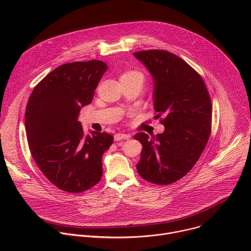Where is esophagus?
Returning a JSON list of instances; mask_svg holds the SVG:
<instances>
[{
  "label": "esophagus",
  "instance_id": "34e87169",
  "mask_svg": "<svg viewBox=\"0 0 251 251\" xmlns=\"http://www.w3.org/2000/svg\"><path fill=\"white\" fill-rule=\"evenodd\" d=\"M131 136L129 134H123V133H117L114 135V140L115 141H120V140H127Z\"/></svg>",
  "mask_w": 251,
  "mask_h": 251
}]
</instances>
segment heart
I'll use <instances>...</instances> for the list:
<instances>
[{
    "label": "heart",
    "instance_id": "1",
    "mask_svg": "<svg viewBox=\"0 0 251 251\" xmlns=\"http://www.w3.org/2000/svg\"><path fill=\"white\" fill-rule=\"evenodd\" d=\"M141 77L144 79V77H143V75L141 73H139V71H136V70H130V71H127V73L123 74V75L121 76V78L123 77Z\"/></svg>",
    "mask_w": 251,
    "mask_h": 251
}]
</instances>
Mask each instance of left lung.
Returning a JSON list of instances; mask_svg holds the SVG:
<instances>
[{
  "label": "left lung",
  "instance_id": "obj_1",
  "mask_svg": "<svg viewBox=\"0 0 251 251\" xmlns=\"http://www.w3.org/2000/svg\"><path fill=\"white\" fill-rule=\"evenodd\" d=\"M133 54L151 74L154 109L165 116L163 133L134 135L143 146L137 171L150 183L170 185L192 170L206 146L211 101L201 75L181 57L161 50Z\"/></svg>",
  "mask_w": 251,
  "mask_h": 251
}]
</instances>
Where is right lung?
<instances>
[{
  "instance_id": "obj_1",
  "label": "right lung",
  "mask_w": 251,
  "mask_h": 251,
  "mask_svg": "<svg viewBox=\"0 0 251 251\" xmlns=\"http://www.w3.org/2000/svg\"><path fill=\"white\" fill-rule=\"evenodd\" d=\"M107 68L96 59L62 64L40 81L28 98L25 126L31 156L61 191L84 192L102 176V156L113 136L96 131L84 136L78 115L91 103Z\"/></svg>"
}]
</instances>
